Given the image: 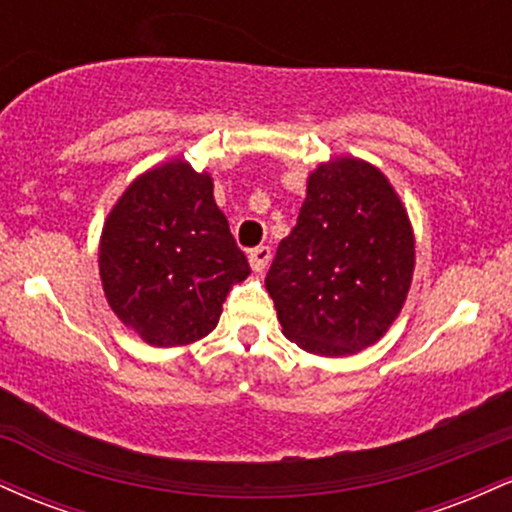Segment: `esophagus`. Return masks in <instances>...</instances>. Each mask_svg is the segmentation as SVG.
<instances>
[{
    "label": "esophagus",
    "instance_id": "obj_1",
    "mask_svg": "<svg viewBox=\"0 0 512 512\" xmlns=\"http://www.w3.org/2000/svg\"><path fill=\"white\" fill-rule=\"evenodd\" d=\"M269 262H272V248L269 245H260V248L250 250V267L255 272H264Z\"/></svg>",
    "mask_w": 512,
    "mask_h": 512
}]
</instances>
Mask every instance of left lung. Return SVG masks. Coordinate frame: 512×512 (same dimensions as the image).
Masks as SVG:
<instances>
[{
    "label": "left lung",
    "mask_w": 512,
    "mask_h": 512,
    "mask_svg": "<svg viewBox=\"0 0 512 512\" xmlns=\"http://www.w3.org/2000/svg\"><path fill=\"white\" fill-rule=\"evenodd\" d=\"M414 274V233L390 180L344 156L317 166L267 286L284 337L317 356L375 344L402 310Z\"/></svg>",
    "instance_id": "1"
}]
</instances>
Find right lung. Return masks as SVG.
<instances>
[{"label":"right lung","mask_w":512,"mask_h":512,"mask_svg":"<svg viewBox=\"0 0 512 512\" xmlns=\"http://www.w3.org/2000/svg\"><path fill=\"white\" fill-rule=\"evenodd\" d=\"M98 267L113 313L151 346L207 337L228 291L250 274L211 175L180 158L139 175L117 199Z\"/></svg>","instance_id":"obj_1"}]
</instances>
